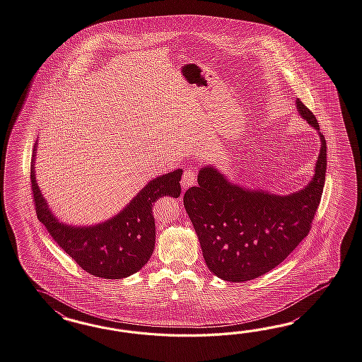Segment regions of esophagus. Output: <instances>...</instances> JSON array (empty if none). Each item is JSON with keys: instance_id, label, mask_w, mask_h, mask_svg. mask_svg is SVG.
<instances>
[{"instance_id": "esophagus-1", "label": "esophagus", "mask_w": 362, "mask_h": 362, "mask_svg": "<svg viewBox=\"0 0 362 362\" xmlns=\"http://www.w3.org/2000/svg\"><path fill=\"white\" fill-rule=\"evenodd\" d=\"M194 183H196V175H194V170L187 168L185 171V174H183V177H182V187L187 189L188 187L194 185Z\"/></svg>"}]
</instances>
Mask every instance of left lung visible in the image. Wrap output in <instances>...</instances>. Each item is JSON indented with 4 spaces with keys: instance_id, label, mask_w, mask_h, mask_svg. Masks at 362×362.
Masks as SVG:
<instances>
[{
    "instance_id": "8db88e82",
    "label": "left lung",
    "mask_w": 362,
    "mask_h": 362,
    "mask_svg": "<svg viewBox=\"0 0 362 362\" xmlns=\"http://www.w3.org/2000/svg\"><path fill=\"white\" fill-rule=\"evenodd\" d=\"M296 106L320 140L308 185L293 194H272L233 183L216 166L206 165L199 171V185L185 194V212L205 263L225 281H248L272 271L309 234L326 180L327 145L315 115L300 99Z\"/></svg>"
}]
</instances>
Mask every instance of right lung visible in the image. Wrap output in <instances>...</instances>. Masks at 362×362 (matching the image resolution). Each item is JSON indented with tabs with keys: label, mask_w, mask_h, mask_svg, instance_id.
I'll return each instance as SVG.
<instances>
[{
	"label": "right lung",
	"mask_w": 362,
	"mask_h": 362,
	"mask_svg": "<svg viewBox=\"0 0 362 362\" xmlns=\"http://www.w3.org/2000/svg\"><path fill=\"white\" fill-rule=\"evenodd\" d=\"M37 140L31 159V185L36 214L62 250L90 274L120 280L136 274L154 251L156 223L153 204L162 196L179 197L183 170L151 179L120 212L105 222L76 226L59 220L36 183Z\"/></svg>",
	"instance_id": "1"
}]
</instances>
